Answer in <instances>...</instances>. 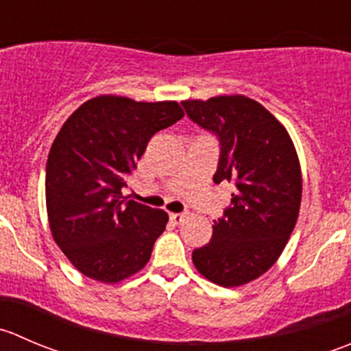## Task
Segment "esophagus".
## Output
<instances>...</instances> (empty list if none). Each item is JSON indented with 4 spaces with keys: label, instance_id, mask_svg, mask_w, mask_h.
<instances>
[{
    "label": "esophagus",
    "instance_id": "esophagus-1",
    "mask_svg": "<svg viewBox=\"0 0 351 351\" xmlns=\"http://www.w3.org/2000/svg\"><path fill=\"white\" fill-rule=\"evenodd\" d=\"M169 219H171V223L180 224V223H183V219H185V214H183V213H173V214H169Z\"/></svg>",
    "mask_w": 351,
    "mask_h": 351
}]
</instances>
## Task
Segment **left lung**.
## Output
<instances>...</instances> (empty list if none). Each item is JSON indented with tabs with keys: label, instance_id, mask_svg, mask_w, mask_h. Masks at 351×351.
I'll list each match as a JSON object with an SVG mask.
<instances>
[{
	"label": "left lung",
	"instance_id": "1",
	"mask_svg": "<svg viewBox=\"0 0 351 351\" xmlns=\"http://www.w3.org/2000/svg\"><path fill=\"white\" fill-rule=\"evenodd\" d=\"M182 106L219 142L213 182L233 185L230 206L192 261L213 283L240 287L273 266L293 231L302 200L297 151L287 128L254 99L217 96Z\"/></svg>",
	"mask_w": 351,
	"mask_h": 351
}]
</instances>
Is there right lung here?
Segmentation results:
<instances>
[{
	"instance_id": "1",
	"label": "right lung",
	"mask_w": 351,
	"mask_h": 351,
	"mask_svg": "<svg viewBox=\"0 0 351 351\" xmlns=\"http://www.w3.org/2000/svg\"><path fill=\"white\" fill-rule=\"evenodd\" d=\"M183 118L175 101L99 96L61 127L46 165V206L54 241L85 276L118 283L141 271L168 214L123 197L152 135Z\"/></svg>"
}]
</instances>
